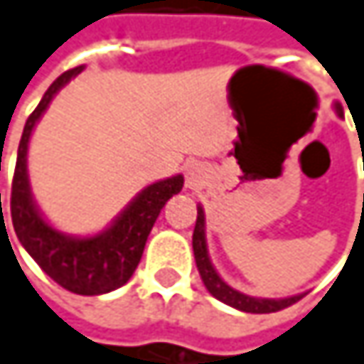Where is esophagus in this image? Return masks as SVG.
Instances as JSON below:
<instances>
[{
	"label": "esophagus",
	"instance_id": "1",
	"mask_svg": "<svg viewBox=\"0 0 364 364\" xmlns=\"http://www.w3.org/2000/svg\"><path fill=\"white\" fill-rule=\"evenodd\" d=\"M208 179V168H206V164H202V162H189L187 166H185V185L189 187V189H200L204 183Z\"/></svg>",
	"mask_w": 364,
	"mask_h": 364
}]
</instances>
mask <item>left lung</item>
Instances as JSON below:
<instances>
[{
  "mask_svg": "<svg viewBox=\"0 0 364 364\" xmlns=\"http://www.w3.org/2000/svg\"><path fill=\"white\" fill-rule=\"evenodd\" d=\"M335 111L339 117H343V111L339 105H335ZM193 257H196V265L200 272V278L204 282V287L208 289V293L213 297H217L219 301L242 310V312H251V314H269V312H278L284 310L293 304H297L304 295H293V297H284V299H261V297H251L245 295L236 289H232L213 267L208 249H206V234H204V210L202 206H198V219H196V228H193Z\"/></svg>",
  "mask_w": 364,
  "mask_h": 364,
  "instance_id": "8db88e82",
  "label": "left lung"
}]
</instances>
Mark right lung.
I'll return each mask as SVG.
<instances>
[{
    "mask_svg": "<svg viewBox=\"0 0 364 364\" xmlns=\"http://www.w3.org/2000/svg\"><path fill=\"white\" fill-rule=\"evenodd\" d=\"M84 67H75L58 75L52 86L46 90L36 111L29 115L16 156V168L12 179V196H10V213L12 225L21 240L37 261V265L63 289L77 295H103L119 289L134 274L147 236L164 208V204L179 193L183 187V177H171L164 181L147 185L111 223L109 228L97 236L75 238L54 230L37 210L29 175H27V149L29 139L36 128L37 119L48 109L54 95L75 77ZM1 210V196H0Z\"/></svg>",
    "mask_w": 364,
    "mask_h": 364,
    "instance_id": "1",
    "label": "right lung"
}]
</instances>
